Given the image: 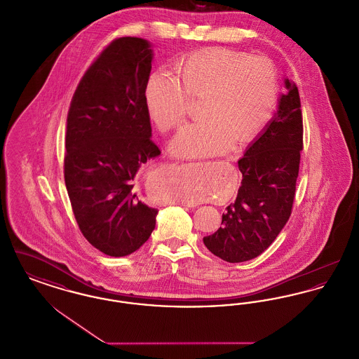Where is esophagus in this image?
Listing matches in <instances>:
<instances>
[{"mask_svg":"<svg viewBox=\"0 0 359 359\" xmlns=\"http://www.w3.org/2000/svg\"><path fill=\"white\" fill-rule=\"evenodd\" d=\"M180 205H187V207H194V203H189V202H182V203H180Z\"/></svg>","mask_w":359,"mask_h":359,"instance_id":"esophagus-1","label":"esophagus"}]
</instances>
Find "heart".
<instances>
[{"label":"heart","mask_w":359,"mask_h":359,"mask_svg":"<svg viewBox=\"0 0 359 359\" xmlns=\"http://www.w3.org/2000/svg\"><path fill=\"white\" fill-rule=\"evenodd\" d=\"M179 72L154 69L145 86V107L161 130L177 126L187 114L188 93H205L207 117L184 126L172 140L171 151L182 158H199L227 152L237 141L249 142L272 118L278 83L273 65L262 56L229 50H208L187 56ZM196 187L180 199L199 202Z\"/></svg>","instance_id":"obj_1"}]
</instances>
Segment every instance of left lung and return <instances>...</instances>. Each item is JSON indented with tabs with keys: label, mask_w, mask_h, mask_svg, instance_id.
I'll return each mask as SVG.
<instances>
[{
	"label": "left lung",
	"mask_w": 359,
	"mask_h": 359,
	"mask_svg": "<svg viewBox=\"0 0 359 359\" xmlns=\"http://www.w3.org/2000/svg\"><path fill=\"white\" fill-rule=\"evenodd\" d=\"M285 94L262 132L238 161L242 182L222 226L203 238L205 248L227 262H243L266 250L290 219L303 151L299 90L285 78Z\"/></svg>",
	"instance_id": "8db88e82"
}]
</instances>
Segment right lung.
<instances>
[{
  "label": "right lung",
  "mask_w": 359,
  "mask_h": 359,
  "mask_svg": "<svg viewBox=\"0 0 359 359\" xmlns=\"http://www.w3.org/2000/svg\"><path fill=\"white\" fill-rule=\"evenodd\" d=\"M152 59L148 40H114L86 71L69 106V202L85 238L107 256L132 255L156 226L158 210L141 202L135 188L141 167L161 154L145 107Z\"/></svg>",
  "instance_id": "1"
}]
</instances>
